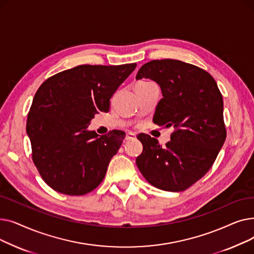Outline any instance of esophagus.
I'll return each instance as SVG.
<instances>
[{"mask_svg":"<svg viewBox=\"0 0 254 254\" xmlns=\"http://www.w3.org/2000/svg\"><path fill=\"white\" fill-rule=\"evenodd\" d=\"M136 138V134H134V132H127V136H126V139L127 140H132V139H135Z\"/></svg>","mask_w":254,"mask_h":254,"instance_id":"1","label":"esophagus"}]
</instances>
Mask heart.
Here are the masks:
<instances>
[{
  "instance_id": "b5f03b06",
  "label": "heart",
  "mask_w": 254,
  "mask_h": 254,
  "mask_svg": "<svg viewBox=\"0 0 254 254\" xmlns=\"http://www.w3.org/2000/svg\"><path fill=\"white\" fill-rule=\"evenodd\" d=\"M140 83H141V82H140Z\"/></svg>"
}]
</instances>
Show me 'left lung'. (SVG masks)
<instances>
[{
	"mask_svg": "<svg viewBox=\"0 0 254 254\" xmlns=\"http://www.w3.org/2000/svg\"><path fill=\"white\" fill-rule=\"evenodd\" d=\"M148 78L162 89L153 123L173 127L165 147L148 135L137 138L143 145L136 164L155 188L182 191L210 170L226 138L223 100L208 72L177 60L151 61L143 64L136 79Z\"/></svg>",
	"mask_w": 254,
	"mask_h": 254,
	"instance_id": "obj_1",
	"label": "left lung"
}]
</instances>
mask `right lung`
<instances>
[{
    "instance_id": "right-lung-1",
    "label": "right lung",
    "mask_w": 254,
    "mask_h": 254,
    "mask_svg": "<svg viewBox=\"0 0 254 254\" xmlns=\"http://www.w3.org/2000/svg\"><path fill=\"white\" fill-rule=\"evenodd\" d=\"M137 64H82L48 78L39 87L26 120L33 161L43 180L61 193L82 195L103 181L126 137L88 130L95 114L108 112L110 99Z\"/></svg>"
}]
</instances>
